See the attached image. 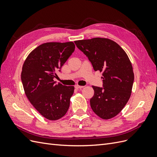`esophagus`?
Instances as JSON below:
<instances>
[{
    "label": "esophagus",
    "mask_w": 157,
    "mask_h": 157,
    "mask_svg": "<svg viewBox=\"0 0 157 157\" xmlns=\"http://www.w3.org/2000/svg\"><path fill=\"white\" fill-rule=\"evenodd\" d=\"M83 87H84V86H78V85H76V86H75V88L77 89V90H78V89H82Z\"/></svg>",
    "instance_id": "1"
}]
</instances>
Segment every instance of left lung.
I'll return each instance as SVG.
<instances>
[{
	"label": "left lung",
	"instance_id": "obj_1",
	"mask_svg": "<svg viewBox=\"0 0 157 157\" xmlns=\"http://www.w3.org/2000/svg\"><path fill=\"white\" fill-rule=\"evenodd\" d=\"M75 43L88 57L94 71L103 73V88L92 86V109L102 119L115 117L131 96L134 74L129 58L117 42L106 38L76 40Z\"/></svg>",
	"mask_w": 157,
	"mask_h": 157
}]
</instances>
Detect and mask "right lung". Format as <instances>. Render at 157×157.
<instances>
[{"label": "right lung", "instance_id": "add662e5", "mask_svg": "<svg viewBox=\"0 0 157 157\" xmlns=\"http://www.w3.org/2000/svg\"><path fill=\"white\" fill-rule=\"evenodd\" d=\"M75 48L73 42H46L33 50L23 65L21 78L26 96L50 121L62 118L69 107L74 86L56 84L54 78Z\"/></svg>", "mask_w": 157, "mask_h": 157}]
</instances>
